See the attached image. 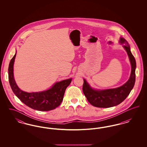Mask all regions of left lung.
Segmentation results:
<instances>
[{
	"label": "left lung",
	"mask_w": 147,
	"mask_h": 147,
	"mask_svg": "<svg viewBox=\"0 0 147 147\" xmlns=\"http://www.w3.org/2000/svg\"><path fill=\"white\" fill-rule=\"evenodd\" d=\"M119 42L121 45H123V47L129 57L131 64V76L128 80L121 86L105 90H96L92 89L84 79L83 86V93L88 101L94 106L107 108L119 105L126 99L133 89L136 80V60L131 52L130 46L126 40L121 37Z\"/></svg>",
	"instance_id": "obj_1"
}]
</instances>
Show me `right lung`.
<instances>
[{
    "label": "right lung",
    "instance_id": "add662e5",
    "mask_svg": "<svg viewBox=\"0 0 147 147\" xmlns=\"http://www.w3.org/2000/svg\"><path fill=\"white\" fill-rule=\"evenodd\" d=\"M16 54L11 59L8 68L9 81L15 95L24 104L37 111H46L55 109L63 101L66 88L71 82V78L64 80L54 84L46 91L27 92L22 91L16 84L14 78L13 65Z\"/></svg>",
    "mask_w": 147,
    "mask_h": 147
}]
</instances>
